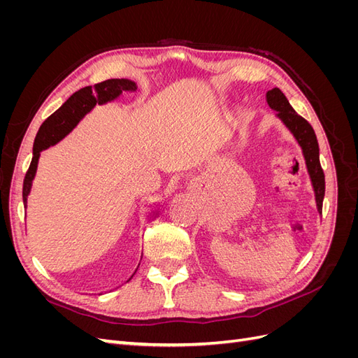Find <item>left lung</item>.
I'll return each instance as SVG.
<instances>
[{
    "label": "left lung",
    "mask_w": 358,
    "mask_h": 358,
    "mask_svg": "<svg viewBox=\"0 0 358 358\" xmlns=\"http://www.w3.org/2000/svg\"><path fill=\"white\" fill-rule=\"evenodd\" d=\"M267 104L272 110L276 112L275 117L280 121L291 136L296 138L297 145L301 149L303 158H305V164L308 175L312 183L313 194H315V203L317 210L321 215L322 212V200L324 192H326V180H324V171L320 164V146L315 136V131L310 127V124L303 119L297 112L292 109L287 96L279 88H275L266 94Z\"/></svg>",
    "instance_id": "1"
}]
</instances>
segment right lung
I'll return each instance as SVG.
<instances>
[{"label": "right lung", "mask_w": 358, "mask_h": 358, "mask_svg": "<svg viewBox=\"0 0 358 358\" xmlns=\"http://www.w3.org/2000/svg\"><path fill=\"white\" fill-rule=\"evenodd\" d=\"M134 90H136V83L129 79H109L101 83H96L94 86H85V88L79 90L78 92H74L55 113H52L46 121L41 124L34 140V146H32L31 164L24 179L22 197H24L25 208L28 203V196L31 194L32 180H34L36 173H37L40 154L43 150L61 142V140L69 133H71V129L78 125L95 106H103L106 103H110L116 100L124 91H134ZM158 213H159V208L152 210L149 221L157 218ZM137 268L138 266L136 267L133 275L127 279V282L128 280H131V278L137 272Z\"/></svg>", "instance_id": "1"}]
</instances>
